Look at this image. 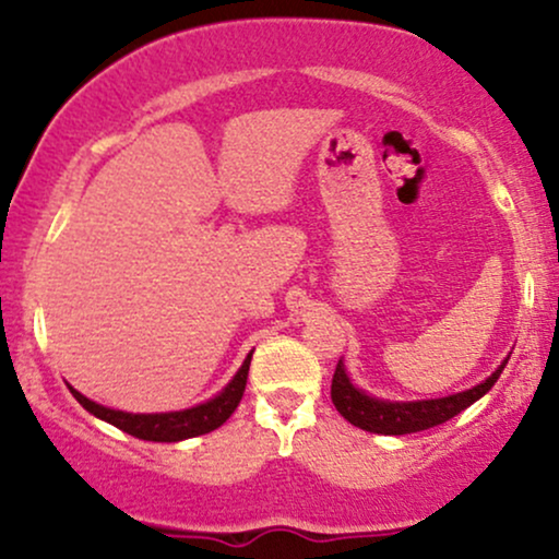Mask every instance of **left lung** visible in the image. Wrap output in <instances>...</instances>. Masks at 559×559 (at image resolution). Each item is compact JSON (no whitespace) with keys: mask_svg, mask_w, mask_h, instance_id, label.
<instances>
[{"mask_svg":"<svg viewBox=\"0 0 559 559\" xmlns=\"http://www.w3.org/2000/svg\"><path fill=\"white\" fill-rule=\"evenodd\" d=\"M510 360V357H507ZM507 360L499 365L493 373L486 378L478 386L460 391V394L444 396V400H426V402H383L373 400L365 391L352 386L349 376H346L342 360H338L336 370H333L331 381V400L336 404V409L342 413L352 426L362 428L370 433H383V436H402V433H418L426 428L441 426V423L452 420L454 415L463 413L465 407H471L473 402H478L480 396L497 383L499 373L504 370Z\"/></svg>","mask_w":559,"mask_h":559,"instance_id":"left-lung-1","label":"left lung"}]
</instances>
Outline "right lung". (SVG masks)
Returning a JSON list of instances; mask_svg holds the SVG:
<instances>
[{
  "label": "right lung",
  "mask_w": 559,
  "mask_h": 559,
  "mask_svg": "<svg viewBox=\"0 0 559 559\" xmlns=\"http://www.w3.org/2000/svg\"><path fill=\"white\" fill-rule=\"evenodd\" d=\"M249 362H252V355H247L243 360L241 370L234 376V381L228 383L215 400L199 404V407L191 409H181V413H157V415H133V413H120V409H110V407H102L86 396L79 394L75 389L73 396L79 400V404H83V409L96 415V418L112 423L115 428L120 431L136 436V439L144 441H183V439H194V436L210 433L215 428H221L234 409L239 407L243 389H247V376H249Z\"/></svg>",
  "instance_id": "add662e5"
}]
</instances>
